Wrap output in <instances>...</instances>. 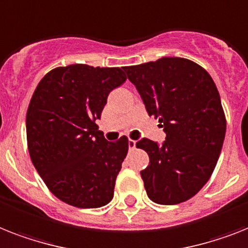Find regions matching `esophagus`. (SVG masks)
Listing matches in <instances>:
<instances>
[{
    "label": "esophagus",
    "instance_id": "34e87169",
    "mask_svg": "<svg viewBox=\"0 0 248 248\" xmlns=\"http://www.w3.org/2000/svg\"><path fill=\"white\" fill-rule=\"evenodd\" d=\"M135 148H136V141H135V140H131V139H128V149H130V150H134Z\"/></svg>",
    "mask_w": 248,
    "mask_h": 248
}]
</instances>
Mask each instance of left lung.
Instances as JSON below:
<instances>
[{"label":"left lung","instance_id":"obj_1","mask_svg":"<svg viewBox=\"0 0 248 248\" xmlns=\"http://www.w3.org/2000/svg\"><path fill=\"white\" fill-rule=\"evenodd\" d=\"M141 96L149 116L166 132L162 144L141 139L148 153L140 172L149 199L176 205L188 200L210 178L225 138L220 95L206 70L181 57L124 67Z\"/></svg>","mask_w":248,"mask_h":248}]
</instances>
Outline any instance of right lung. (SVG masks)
Returning a JSON list of instances; mask_svg holds the SVG:
<instances>
[{"label":"right lung","mask_w":248,"mask_h":248,"mask_svg":"<svg viewBox=\"0 0 248 248\" xmlns=\"http://www.w3.org/2000/svg\"><path fill=\"white\" fill-rule=\"evenodd\" d=\"M126 81L120 67L75 63L49 71L26 113L28 149L54 196L76 208H100L113 199L128 140H106L96 120L113 89Z\"/></svg>","instance_id":"add662e5"}]
</instances>
